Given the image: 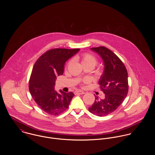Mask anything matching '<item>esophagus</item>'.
I'll use <instances>...</instances> for the list:
<instances>
[{
    "label": "esophagus",
    "instance_id": "esophagus-1",
    "mask_svg": "<svg viewBox=\"0 0 155 155\" xmlns=\"http://www.w3.org/2000/svg\"><path fill=\"white\" fill-rule=\"evenodd\" d=\"M85 92L82 91H74V94H84Z\"/></svg>",
    "mask_w": 155,
    "mask_h": 155
}]
</instances>
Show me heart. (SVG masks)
I'll use <instances>...</instances> for the list:
<instances>
[{"label": "heart", "instance_id": "b5f03b06", "mask_svg": "<svg viewBox=\"0 0 155 155\" xmlns=\"http://www.w3.org/2000/svg\"><path fill=\"white\" fill-rule=\"evenodd\" d=\"M82 64H92L94 66H95L97 64V60L93 55L89 54H85L82 55Z\"/></svg>", "mask_w": 155, "mask_h": 155}]
</instances>
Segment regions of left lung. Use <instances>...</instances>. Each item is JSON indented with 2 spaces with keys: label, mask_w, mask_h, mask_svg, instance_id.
<instances>
[{
  "label": "left lung",
  "mask_w": 155,
  "mask_h": 155,
  "mask_svg": "<svg viewBox=\"0 0 155 155\" xmlns=\"http://www.w3.org/2000/svg\"><path fill=\"white\" fill-rule=\"evenodd\" d=\"M102 59L104 70L98 84L105 94L104 99L96 97L95 101L88 108L98 116L108 115L122 103L128 92V73L122 61L110 49L104 46L91 48Z\"/></svg>",
  "instance_id": "1"
}]
</instances>
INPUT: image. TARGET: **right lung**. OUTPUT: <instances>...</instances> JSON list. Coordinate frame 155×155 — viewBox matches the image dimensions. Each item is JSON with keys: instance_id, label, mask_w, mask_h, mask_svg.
Here are the masks:
<instances>
[{"instance_id": "right-lung-1", "label": "right lung", "mask_w": 155, "mask_h": 155, "mask_svg": "<svg viewBox=\"0 0 155 155\" xmlns=\"http://www.w3.org/2000/svg\"><path fill=\"white\" fill-rule=\"evenodd\" d=\"M80 49L56 48L48 51L35 63L29 81V91L36 104L45 112L58 115L68 109L74 94L55 91L57 77L64 73L67 60Z\"/></svg>"}]
</instances>
